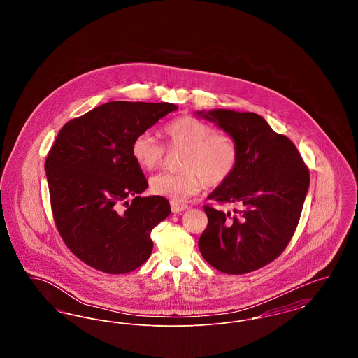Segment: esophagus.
<instances>
[{"instance_id":"1","label":"esophagus","mask_w":358,"mask_h":358,"mask_svg":"<svg viewBox=\"0 0 358 358\" xmlns=\"http://www.w3.org/2000/svg\"><path fill=\"white\" fill-rule=\"evenodd\" d=\"M171 206L173 213H180V212H184L185 209H187V205L177 203V201H171Z\"/></svg>"}]
</instances>
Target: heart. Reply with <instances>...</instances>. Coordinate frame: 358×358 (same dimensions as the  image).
<instances>
[{"label": "heart", "mask_w": 358, "mask_h": 358, "mask_svg": "<svg viewBox=\"0 0 358 358\" xmlns=\"http://www.w3.org/2000/svg\"><path fill=\"white\" fill-rule=\"evenodd\" d=\"M164 133L171 149H185L180 173L164 171L150 180L154 194L182 201L199 193L205 184L208 187H220L236 171L238 148L235 139L219 133L217 129L204 120L184 115L171 120ZM166 153L157 136L150 131L139 133L131 143V154L136 164L153 171L158 168Z\"/></svg>", "instance_id": "heart-1"}]
</instances>
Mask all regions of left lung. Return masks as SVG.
<instances>
[{
    "instance_id": "1",
    "label": "left lung",
    "mask_w": 358,
    "mask_h": 358,
    "mask_svg": "<svg viewBox=\"0 0 358 358\" xmlns=\"http://www.w3.org/2000/svg\"><path fill=\"white\" fill-rule=\"evenodd\" d=\"M236 142L238 168L204 205L208 225L199 240L205 260L216 270L241 275L271 263L287 247L306 199L310 173L296 146L254 113H197Z\"/></svg>"
}]
</instances>
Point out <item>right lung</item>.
<instances>
[{"instance_id": "1", "label": "right lung", "mask_w": 358, "mask_h": 358, "mask_svg": "<svg viewBox=\"0 0 358 358\" xmlns=\"http://www.w3.org/2000/svg\"><path fill=\"white\" fill-rule=\"evenodd\" d=\"M176 110L171 103H104L56 136L45 159L52 215L69 251L87 266L131 273L152 254L150 234L171 205L161 196H138L148 181L131 143Z\"/></svg>"}]
</instances>
